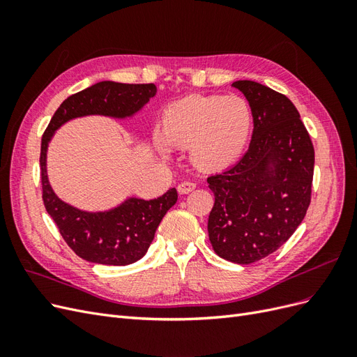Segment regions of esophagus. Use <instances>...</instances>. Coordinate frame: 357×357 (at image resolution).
Returning <instances> with one entry per match:
<instances>
[{
    "label": "esophagus",
    "mask_w": 357,
    "mask_h": 357,
    "mask_svg": "<svg viewBox=\"0 0 357 357\" xmlns=\"http://www.w3.org/2000/svg\"><path fill=\"white\" fill-rule=\"evenodd\" d=\"M195 188H197V183H193V181H181L180 185L177 186V190H178V193H181V195H186V193L192 192Z\"/></svg>",
    "instance_id": "34e87169"
}]
</instances>
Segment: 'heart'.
I'll use <instances>...</instances> for the list:
<instances>
[{"instance_id":"heart-1","label":"heart","mask_w":357,"mask_h":357,"mask_svg":"<svg viewBox=\"0 0 357 357\" xmlns=\"http://www.w3.org/2000/svg\"><path fill=\"white\" fill-rule=\"evenodd\" d=\"M253 126L252 105L240 95H192L172 102L155 135L160 155L189 147L193 165L222 169L241 156Z\"/></svg>"}]
</instances>
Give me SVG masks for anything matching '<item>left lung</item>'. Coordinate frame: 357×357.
I'll list each match as a JSON object with an SVG mask.
<instances>
[{"label":"left lung","instance_id":"obj_1","mask_svg":"<svg viewBox=\"0 0 357 357\" xmlns=\"http://www.w3.org/2000/svg\"><path fill=\"white\" fill-rule=\"evenodd\" d=\"M253 112V134L238 164L207 178L214 193L208 235L226 261L248 265L282 247L311 199L314 147L287 96L252 80L232 83Z\"/></svg>","mask_w":357,"mask_h":357}]
</instances>
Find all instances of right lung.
I'll use <instances>...</instances> for the list:
<instances>
[{"label":"right lung","mask_w":357,"mask_h":357,"mask_svg":"<svg viewBox=\"0 0 357 357\" xmlns=\"http://www.w3.org/2000/svg\"><path fill=\"white\" fill-rule=\"evenodd\" d=\"M156 86L126 84L104 80L92 84L63 101L53 114L41 138L43 201L62 238L82 259L93 264L125 266L142 259L155 238V232L167 211L177 201L176 188L155 199L128 197L109 210L88 211L62 201L53 190L47 176V149L61 126L74 119L104 116L126 121L134 117L150 98Z\"/></svg>","instance_id":"1"}]
</instances>
